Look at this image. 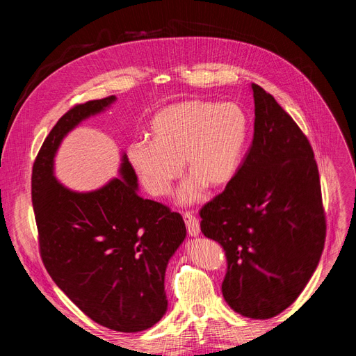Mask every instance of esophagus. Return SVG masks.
Returning <instances> with one entry per match:
<instances>
[{
    "label": "esophagus",
    "mask_w": 356,
    "mask_h": 356,
    "mask_svg": "<svg viewBox=\"0 0 356 356\" xmlns=\"http://www.w3.org/2000/svg\"><path fill=\"white\" fill-rule=\"evenodd\" d=\"M182 217H184L187 232L191 236H197L200 233V222H199L196 215L191 213V212H184V213H182Z\"/></svg>",
    "instance_id": "esophagus-1"
}]
</instances>
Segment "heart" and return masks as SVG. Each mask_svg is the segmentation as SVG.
<instances>
[{"label":"heart","mask_w":356,"mask_h":356,"mask_svg":"<svg viewBox=\"0 0 356 356\" xmlns=\"http://www.w3.org/2000/svg\"><path fill=\"white\" fill-rule=\"evenodd\" d=\"M152 139H138L126 149L145 190L165 196L186 169L193 175L181 190V199L195 202L204 186L222 187L239 168L248 135V117L233 102L186 101L169 105L149 123Z\"/></svg>","instance_id":"obj_1"}]
</instances>
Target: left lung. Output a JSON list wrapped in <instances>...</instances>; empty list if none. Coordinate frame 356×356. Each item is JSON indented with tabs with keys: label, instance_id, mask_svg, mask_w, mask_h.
I'll use <instances>...</instances> for the list:
<instances>
[{
	"label": "left lung",
	"instance_id": "8db88e82",
	"mask_svg": "<svg viewBox=\"0 0 356 356\" xmlns=\"http://www.w3.org/2000/svg\"><path fill=\"white\" fill-rule=\"evenodd\" d=\"M254 139L224 191L200 209V230L225 252L224 300L268 319L293 305L324 250L327 220L314 149L270 93L251 84Z\"/></svg>",
	"mask_w": 356,
	"mask_h": 356
}]
</instances>
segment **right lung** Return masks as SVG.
<instances>
[{
    "label": "right lung",
    "mask_w": 356,
    "mask_h": 356,
    "mask_svg": "<svg viewBox=\"0 0 356 356\" xmlns=\"http://www.w3.org/2000/svg\"><path fill=\"white\" fill-rule=\"evenodd\" d=\"M114 99L77 104L59 118L32 166L31 197L40 255L55 284L96 324L136 332L166 314L165 272L186 238L184 220L166 204L138 195L126 156L123 179L96 191H71L53 177L62 138Z\"/></svg>",
    "instance_id": "obj_1"
}]
</instances>
